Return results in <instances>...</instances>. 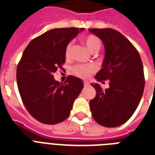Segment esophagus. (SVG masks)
Masks as SVG:
<instances>
[{
    "label": "esophagus",
    "mask_w": 155,
    "mask_h": 155,
    "mask_svg": "<svg viewBox=\"0 0 155 155\" xmlns=\"http://www.w3.org/2000/svg\"><path fill=\"white\" fill-rule=\"evenodd\" d=\"M84 87H87V86H89V83L88 82H87V81H84Z\"/></svg>",
    "instance_id": "1"
}]
</instances>
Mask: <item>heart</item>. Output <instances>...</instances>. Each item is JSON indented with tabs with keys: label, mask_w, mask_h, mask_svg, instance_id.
Here are the masks:
<instances>
[{
	"label": "heart",
	"mask_w": 155,
	"mask_h": 155,
	"mask_svg": "<svg viewBox=\"0 0 155 155\" xmlns=\"http://www.w3.org/2000/svg\"><path fill=\"white\" fill-rule=\"evenodd\" d=\"M85 45L93 53H97L101 49V41L97 36L94 35H88L84 38V39ZM71 47L72 44L71 42H69L65 49V56L67 58L70 57L71 53ZM96 68L92 65H77L72 68V73L78 77L82 79H87L92 75V73L95 72Z\"/></svg>",
	"instance_id": "heart-1"
}]
</instances>
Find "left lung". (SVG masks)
I'll list each match as a JSON object with an SVG mask.
<instances>
[{
	"label": "left lung",
	"mask_w": 155,
	"mask_h": 155,
	"mask_svg": "<svg viewBox=\"0 0 155 155\" xmlns=\"http://www.w3.org/2000/svg\"><path fill=\"white\" fill-rule=\"evenodd\" d=\"M89 31L101 39L105 49L102 68L95 78L98 82L109 80L105 90L98 84H91L97 91L89 102L92 117L101 125L117 127L132 117L142 99L145 87L142 59L134 45L117 30Z\"/></svg>",
	"instance_id": "left-lung-1"
}]
</instances>
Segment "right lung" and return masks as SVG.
Listing matches in <instances>:
<instances>
[{
    "label": "right lung",
    "instance_id": "right-lung-1",
    "mask_svg": "<svg viewBox=\"0 0 155 155\" xmlns=\"http://www.w3.org/2000/svg\"><path fill=\"white\" fill-rule=\"evenodd\" d=\"M84 28L48 30L29 43L17 68V83L24 105L33 117L54 125L70 115L73 103L84 87L80 78L69 75L64 84L53 74L65 63V49Z\"/></svg>",
    "mask_w": 155,
    "mask_h": 155
}]
</instances>
